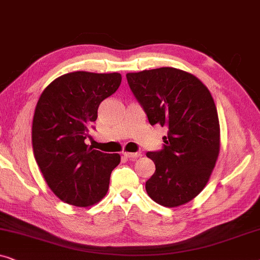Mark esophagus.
<instances>
[{
  "instance_id": "34e87169",
  "label": "esophagus",
  "mask_w": 260,
  "mask_h": 260,
  "mask_svg": "<svg viewBox=\"0 0 260 260\" xmlns=\"http://www.w3.org/2000/svg\"><path fill=\"white\" fill-rule=\"evenodd\" d=\"M123 155L125 156L126 158H130V159H134V158H137L141 156V152H129V151H124Z\"/></svg>"
}]
</instances>
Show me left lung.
<instances>
[{"label":"left lung","mask_w":260,"mask_h":260,"mask_svg":"<svg viewBox=\"0 0 260 260\" xmlns=\"http://www.w3.org/2000/svg\"><path fill=\"white\" fill-rule=\"evenodd\" d=\"M151 125L168 127L165 148L147 152L156 170L145 189L158 205L179 207L209 181L220 151V124L211 92L202 81L174 67L126 74Z\"/></svg>","instance_id":"left-lung-1"}]
</instances>
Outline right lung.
I'll return each mask as SVG.
<instances>
[{
	"label": "right lung",
	"instance_id": "1",
	"mask_svg": "<svg viewBox=\"0 0 260 260\" xmlns=\"http://www.w3.org/2000/svg\"><path fill=\"white\" fill-rule=\"evenodd\" d=\"M119 73H66L45 88L35 106L31 144L51 190L77 207L98 204L109 190L119 154H105L85 143L98 106L118 90Z\"/></svg>",
	"mask_w": 260,
	"mask_h": 260
}]
</instances>
